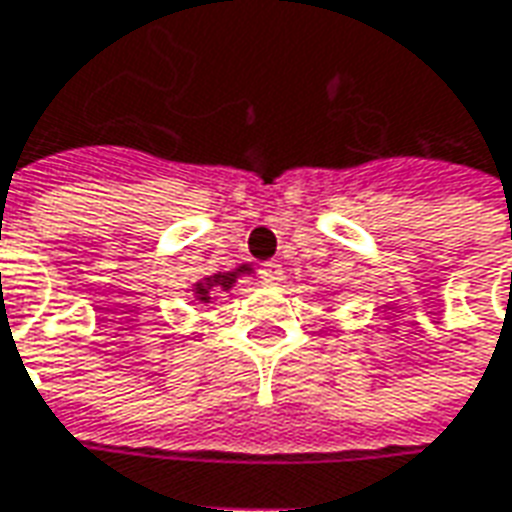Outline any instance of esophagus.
Masks as SVG:
<instances>
[{
  "instance_id": "esophagus-1",
  "label": "esophagus",
  "mask_w": 512,
  "mask_h": 512,
  "mask_svg": "<svg viewBox=\"0 0 512 512\" xmlns=\"http://www.w3.org/2000/svg\"><path fill=\"white\" fill-rule=\"evenodd\" d=\"M260 277L266 282H280L282 280V266L280 263H266L260 268Z\"/></svg>"
}]
</instances>
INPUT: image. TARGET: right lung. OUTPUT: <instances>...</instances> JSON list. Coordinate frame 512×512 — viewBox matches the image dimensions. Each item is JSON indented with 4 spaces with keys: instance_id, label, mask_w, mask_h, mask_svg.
I'll use <instances>...</instances> for the list:
<instances>
[{
    "instance_id": "obj_1",
    "label": "right lung",
    "mask_w": 512,
    "mask_h": 512,
    "mask_svg": "<svg viewBox=\"0 0 512 512\" xmlns=\"http://www.w3.org/2000/svg\"><path fill=\"white\" fill-rule=\"evenodd\" d=\"M246 271H249V266H238L235 271H219V274H213V277H205V280L194 285V296L199 302H210L213 293L230 291L232 285H235V280H238L241 274H246Z\"/></svg>"
}]
</instances>
